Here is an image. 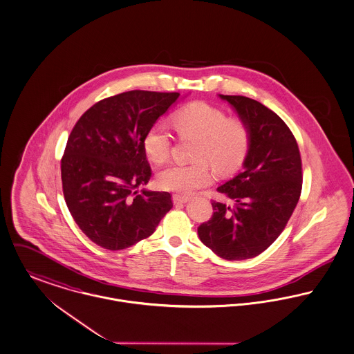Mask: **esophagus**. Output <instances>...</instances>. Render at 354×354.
I'll list each match as a JSON object with an SVG mask.
<instances>
[{
	"mask_svg": "<svg viewBox=\"0 0 354 354\" xmlns=\"http://www.w3.org/2000/svg\"><path fill=\"white\" fill-rule=\"evenodd\" d=\"M172 201L175 205H179V203H186L189 201V196H185V195H179V194H174L172 195Z\"/></svg>",
	"mask_w": 354,
	"mask_h": 354,
	"instance_id": "esophagus-1",
	"label": "esophagus"
}]
</instances>
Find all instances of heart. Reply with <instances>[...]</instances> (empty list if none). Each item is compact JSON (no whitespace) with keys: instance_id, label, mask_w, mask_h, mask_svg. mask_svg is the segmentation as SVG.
I'll use <instances>...</instances> for the list:
<instances>
[{"instance_id":"b5f03b06","label":"heart","mask_w":354,"mask_h":354,"mask_svg":"<svg viewBox=\"0 0 354 354\" xmlns=\"http://www.w3.org/2000/svg\"><path fill=\"white\" fill-rule=\"evenodd\" d=\"M178 136L194 140V164H172L160 171L158 185L167 191L191 194L213 180L210 165L219 174L237 169L246 158L250 145V129L244 118L226 117L225 110L206 102H194L172 115ZM171 135L163 124L148 128L142 148L151 162L162 164L171 153Z\"/></svg>"}]
</instances>
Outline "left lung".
Segmentation results:
<instances>
[{
	"label": "left lung",
	"instance_id": "obj_1",
	"mask_svg": "<svg viewBox=\"0 0 354 354\" xmlns=\"http://www.w3.org/2000/svg\"><path fill=\"white\" fill-rule=\"evenodd\" d=\"M250 129L243 169L217 191L233 205L213 201V216L199 225L201 241L225 260L263 253L284 230L301 191L299 147L286 122L263 104L221 95Z\"/></svg>",
	"mask_w": 354,
	"mask_h": 354
}]
</instances>
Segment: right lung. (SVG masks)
Segmentation results:
<instances>
[{
  "mask_svg": "<svg viewBox=\"0 0 354 354\" xmlns=\"http://www.w3.org/2000/svg\"><path fill=\"white\" fill-rule=\"evenodd\" d=\"M179 93L132 90L105 98L82 114L62 158L67 207L97 245L121 250L149 237L171 210V194L137 189L152 171L142 148L149 127Z\"/></svg>",
  "mask_w": 354,
  "mask_h": 354,
  "instance_id": "obj_1",
  "label": "right lung"
}]
</instances>
